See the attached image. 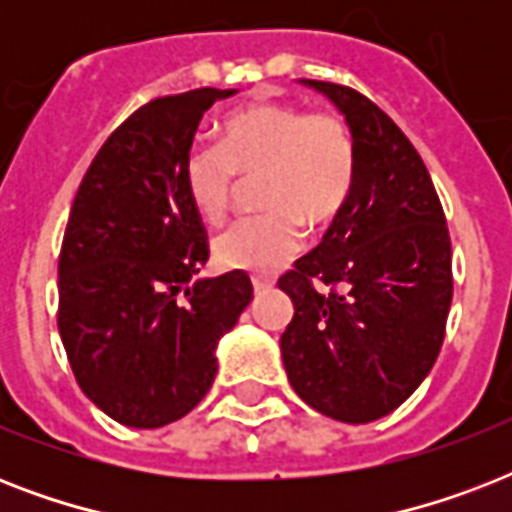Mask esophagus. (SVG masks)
<instances>
[{"label": "esophagus", "mask_w": 512, "mask_h": 512, "mask_svg": "<svg viewBox=\"0 0 512 512\" xmlns=\"http://www.w3.org/2000/svg\"><path fill=\"white\" fill-rule=\"evenodd\" d=\"M252 289H255V295H263L268 289H273L271 279H252Z\"/></svg>", "instance_id": "1"}]
</instances>
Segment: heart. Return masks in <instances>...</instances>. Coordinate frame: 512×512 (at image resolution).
I'll return each instance as SVG.
<instances>
[{"instance_id":"1","label":"heart","mask_w":512,"mask_h":512,"mask_svg":"<svg viewBox=\"0 0 512 512\" xmlns=\"http://www.w3.org/2000/svg\"><path fill=\"white\" fill-rule=\"evenodd\" d=\"M265 175L260 204L271 212L244 217L212 241L217 265L268 276L289 263L311 231L335 223L356 183V146L348 124L332 114H305L284 103H255L223 122L220 146H196L183 164V185L201 220L220 223L239 177Z\"/></svg>"}]
</instances>
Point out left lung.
Instances as JSON below:
<instances>
[{
    "label": "left lung",
    "mask_w": 512,
    "mask_h": 512,
    "mask_svg": "<svg viewBox=\"0 0 512 512\" xmlns=\"http://www.w3.org/2000/svg\"><path fill=\"white\" fill-rule=\"evenodd\" d=\"M300 84L345 116L356 183L319 247L279 279L295 305L281 358L305 404L361 425L398 409L436 364L452 241L428 167L393 119L350 87Z\"/></svg>",
    "instance_id": "obj_1"
}]
</instances>
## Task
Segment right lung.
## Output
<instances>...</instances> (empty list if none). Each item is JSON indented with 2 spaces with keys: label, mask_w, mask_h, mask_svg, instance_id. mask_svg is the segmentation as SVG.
Here are the masks:
<instances>
[{
  "label": "right lung",
  "mask_w": 512,
  "mask_h": 512,
  "mask_svg": "<svg viewBox=\"0 0 512 512\" xmlns=\"http://www.w3.org/2000/svg\"><path fill=\"white\" fill-rule=\"evenodd\" d=\"M236 90L138 108L71 204L58 260V329L84 396L130 428H162L207 396L215 348L252 300L247 273L196 279L207 231L183 185L201 116Z\"/></svg>",
  "instance_id": "add662e5"
}]
</instances>
